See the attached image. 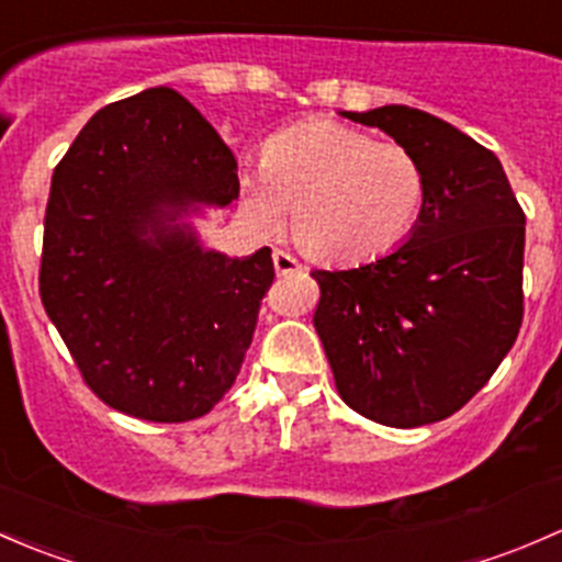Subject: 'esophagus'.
<instances>
[{
  "label": "esophagus",
  "mask_w": 562,
  "mask_h": 562,
  "mask_svg": "<svg viewBox=\"0 0 562 562\" xmlns=\"http://www.w3.org/2000/svg\"><path fill=\"white\" fill-rule=\"evenodd\" d=\"M271 258H274V269L280 277L296 274V271L302 269V263H299L291 252H285V249H274V255H271Z\"/></svg>",
  "instance_id": "1"
}]
</instances>
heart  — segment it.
<instances>
[{
  "mask_svg": "<svg viewBox=\"0 0 562 562\" xmlns=\"http://www.w3.org/2000/svg\"><path fill=\"white\" fill-rule=\"evenodd\" d=\"M245 206L274 228L291 206L293 241L326 263H361L400 245L427 203V171L411 149L313 119L271 135L260 168L241 176Z\"/></svg>",
  "mask_w": 562,
  "mask_h": 562,
  "instance_id": "heart-1",
  "label": "heart"
}]
</instances>
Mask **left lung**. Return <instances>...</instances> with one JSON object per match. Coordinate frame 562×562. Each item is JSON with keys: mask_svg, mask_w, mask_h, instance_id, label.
<instances>
[{"mask_svg": "<svg viewBox=\"0 0 562 562\" xmlns=\"http://www.w3.org/2000/svg\"><path fill=\"white\" fill-rule=\"evenodd\" d=\"M427 171L407 241L356 269L313 271V315L345 405L386 427L443 422L484 389L522 326L525 212L501 160L407 105L345 111Z\"/></svg>", "mask_w": 562, "mask_h": 562, "instance_id": "1", "label": "left lung"}]
</instances>
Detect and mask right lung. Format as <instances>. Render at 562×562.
Segmentation results:
<instances>
[{
  "label": "right lung",
  "instance_id": "right-lung-1",
  "mask_svg": "<svg viewBox=\"0 0 562 562\" xmlns=\"http://www.w3.org/2000/svg\"><path fill=\"white\" fill-rule=\"evenodd\" d=\"M239 198L234 151L179 92L100 108L50 179L40 299L87 386L133 418H201L234 386L271 249L228 258L181 217Z\"/></svg>",
  "mask_w": 562,
  "mask_h": 562
}]
</instances>
